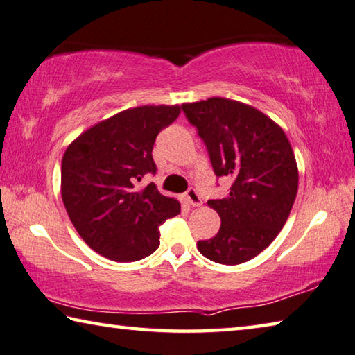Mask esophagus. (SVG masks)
<instances>
[{
  "label": "esophagus",
  "mask_w": 355,
  "mask_h": 355,
  "mask_svg": "<svg viewBox=\"0 0 355 355\" xmlns=\"http://www.w3.org/2000/svg\"><path fill=\"white\" fill-rule=\"evenodd\" d=\"M185 200H187L190 206H201L202 205L201 196L195 189H189L187 191H185Z\"/></svg>",
  "instance_id": "esophagus-1"
}]
</instances>
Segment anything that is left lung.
<instances>
[{
    "instance_id": "8db88e82",
    "label": "left lung",
    "mask_w": 355,
    "mask_h": 355,
    "mask_svg": "<svg viewBox=\"0 0 355 355\" xmlns=\"http://www.w3.org/2000/svg\"><path fill=\"white\" fill-rule=\"evenodd\" d=\"M182 110L217 178L232 179L228 196L207 201L222 220L218 232L196 245L214 263H245L270 245L293 209L299 171L291 144L269 116L242 102L211 97Z\"/></svg>"
}]
</instances>
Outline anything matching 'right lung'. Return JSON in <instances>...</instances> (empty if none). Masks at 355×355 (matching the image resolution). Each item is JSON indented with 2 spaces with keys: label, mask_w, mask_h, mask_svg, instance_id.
I'll return each mask as SVG.
<instances>
[{
  "label": "right lung",
  "mask_w": 355,
  "mask_h": 355,
  "mask_svg": "<svg viewBox=\"0 0 355 355\" xmlns=\"http://www.w3.org/2000/svg\"><path fill=\"white\" fill-rule=\"evenodd\" d=\"M179 105L124 110L81 133L61 164V196L72 225L88 245L118 263L149 257L160 245L159 226L181 212L178 200L154 184L153 148L159 132L176 121Z\"/></svg>",
  "instance_id": "obj_1"
}]
</instances>
